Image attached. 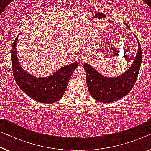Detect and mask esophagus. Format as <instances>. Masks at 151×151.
Segmentation results:
<instances>
[{
    "label": "esophagus",
    "instance_id": "esophagus-1",
    "mask_svg": "<svg viewBox=\"0 0 151 151\" xmlns=\"http://www.w3.org/2000/svg\"><path fill=\"white\" fill-rule=\"evenodd\" d=\"M80 58H81V60L84 59V58H83V57H81V56H80Z\"/></svg>",
    "mask_w": 151,
    "mask_h": 151
}]
</instances>
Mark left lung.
I'll return each instance as SVG.
<instances>
[{
  "mask_svg": "<svg viewBox=\"0 0 151 151\" xmlns=\"http://www.w3.org/2000/svg\"><path fill=\"white\" fill-rule=\"evenodd\" d=\"M125 24L129 28L127 24ZM135 37L138 43V53L132 66L122 75L116 77H107L101 75L87 63H85L83 65L86 72L87 88L90 95L95 100L104 103L114 102L124 97L134 87L142 63L140 44L136 35Z\"/></svg>",
  "mask_w": 151,
  "mask_h": 151,
  "instance_id": "left-lung-1",
  "label": "left lung"
}]
</instances>
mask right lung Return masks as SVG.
Wrapping results in <instances>:
<instances>
[{
	"instance_id": "obj_1",
	"label": "right lung",
	"mask_w": 151,
	"mask_h": 151,
	"mask_svg": "<svg viewBox=\"0 0 151 151\" xmlns=\"http://www.w3.org/2000/svg\"><path fill=\"white\" fill-rule=\"evenodd\" d=\"M17 37L11 49L13 75L19 88L34 100L45 104L59 101L66 91L70 78L78 67V62L60 68L53 75L43 78L32 76L20 66L16 51Z\"/></svg>"
}]
</instances>
